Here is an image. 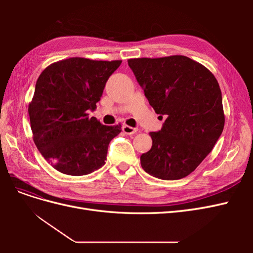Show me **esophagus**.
I'll list each match as a JSON object with an SVG mask.
<instances>
[{
	"instance_id": "obj_1",
	"label": "esophagus",
	"mask_w": 253,
	"mask_h": 253,
	"mask_svg": "<svg viewBox=\"0 0 253 253\" xmlns=\"http://www.w3.org/2000/svg\"><path fill=\"white\" fill-rule=\"evenodd\" d=\"M122 131H124V133H126L127 135H133V134H135L137 132V128L125 125L124 126H122Z\"/></svg>"
}]
</instances>
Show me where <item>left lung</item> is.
<instances>
[{
    "instance_id": "8db88e82",
    "label": "left lung",
    "mask_w": 253,
    "mask_h": 253,
    "mask_svg": "<svg viewBox=\"0 0 253 253\" xmlns=\"http://www.w3.org/2000/svg\"><path fill=\"white\" fill-rule=\"evenodd\" d=\"M128 66L159 118L142 169L164 180L192 173L223 133L225 116L218 82L201 63L185 56L129 59Z\"/></svg>"
}]
</instances>
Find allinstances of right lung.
<instances>
[{"label":"right lung","mask_w":253,"mask_h":253,"mask_svg":"<svg viewBox=\"0 0 253 253\" xmlns=\"http://www.w3.org/2000/svg\"><path fill=\"white\" fill-rule=\"evenodd\" d=\"M121 61L70 58L47 66L38 78L28 106L34 141L61 173L86 175L105 164L111 140L121 126H103L95 111L105 83Z\"/></svg>","instance_id":"obj_1"}]
</instances>
